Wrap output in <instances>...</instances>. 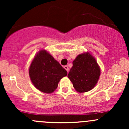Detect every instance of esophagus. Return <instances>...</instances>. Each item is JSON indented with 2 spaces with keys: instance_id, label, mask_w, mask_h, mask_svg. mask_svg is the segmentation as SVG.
Wrapping results in <instances>:
<instances>
[{
  "instance_id": "1",
  "label": "esophagus",
  "mask_w": 129,
  "mask_h": 129,
  "mask_svg": "<svg viewBox=\"0 0 129 129\" xmlns=\"http://www.w3.org/2000/svg\"><path fill=\"white\" fill-rule=\"evenodd\" d=\"M63 68H64V69L66 70L67 72H69V67H68L67 66H65L64 67H63Z\"/></svg>"
}]
</instances>
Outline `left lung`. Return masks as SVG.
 <instances>
[{
	"mask_svg": "<svg viewBox=\"0 0 129 129\" xmlns=\"http://www.w3.org/2000/svg\"><path fill=\"white\" fill-rule=\"evenodd\" d=\"M101 74L100 68L94 57L87 52L79 54L73 61L68 78L79 93L87 92L94 88Z\"/></svg>",
	"mask_w": 129,
	"mask_h": 129,
	"instance_id": "obj_1",
	"label": "left lung"
}]
</instances>
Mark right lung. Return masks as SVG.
<instances>
[{"instance_id":"add662e5","label":"right lung","mask_w":129,"mask_h":129,"mask_svg":"<svg viewBox=\"0 0 129 129\" xmlns=\"http://www.w3.org/2000/svg\"><path fill=\"white\" fill-rule=\"evenodd\" d=\"M29 75L36 88L50 93L57 88L60 79L66 76L67 72L46 50H41L31 63Z\"/></svg>"}]
</instances>
